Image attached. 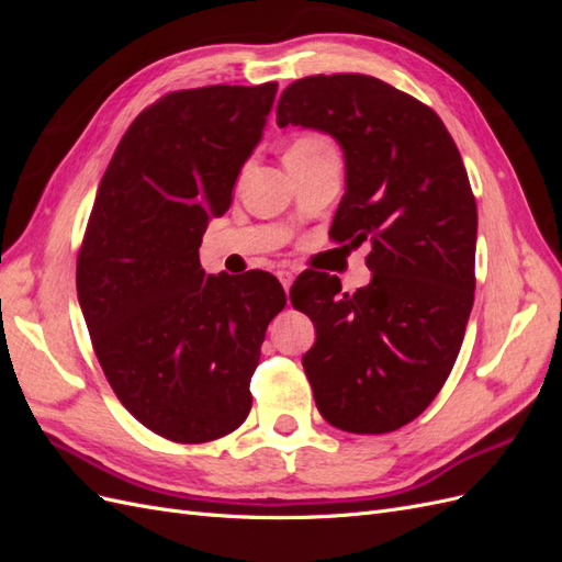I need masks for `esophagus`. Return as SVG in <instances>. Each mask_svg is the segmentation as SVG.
Masks as SVG:
<instances>
[{"mask_svg": "<svg viewBox=\"0 0 562 562\" xmlns=\"http://www.w3.org/2000/svg\"><path fill=\"white\" fill-rule=\"evenodd\" d=\"M279 281H281V285H283V291L288 293V291H291L293 281H295V274H293V271H288V269H281V271H279Z\"/></svg>", "mask_w": 562, "mask_h": 562, "instance_id": "obj_1", "label": "esophagus"}]
</instances>
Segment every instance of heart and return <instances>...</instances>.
I'll list each match as a JSON object with an SVG mask.
<instances>
[{
	"mask_svg": "<svg viewBox=\"0 0 562 562\" xmlns=\"http://www.w3.org/2000/svg\"><path fill=\"white\" fill-rule=\"evenodd\" d=\"M326 151H330V145L323 140L321 135H314V133L300 135V138H295L293 145L288 147V155H295V157H314V155H326Z\"/></svg>",
	"mask_w": 562,
	"mask_h": 562,
	"instance_id": "heart-1",
	"label": "heart"
}]
</instances>
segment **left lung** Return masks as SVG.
Segmentation results:
<instances>
[{
	"instance_id": "obj_1",
	"label": "left lung",
	"mask_w": 562,
	"mask_h": 562,
	"mask_svg": "<svg viewBox=\"0 0 562 562\" xmlns=\"http://www.w3.org/2000/svg\"><path fill=\"white\" fill-rule=\"evenodd\" d=\"M277 124L328 133L345 155L335 241L361 246L372 279H297L293 307L314 321L302 356L318 413L351 434H386L427 411L446 384L473 307L479 213L438 114L368 75L293 81Z\"/></svg>"
}]
</instances>
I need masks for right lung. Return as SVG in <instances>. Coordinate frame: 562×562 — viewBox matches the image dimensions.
Instances as JSON below:
<instances>
[{
	"instance_id": "add662e5",
	"label": "right lung",
	"mask_w": 562,
	"mask_h": 562,
	"mask_svg": "<svg viewBox=\"0 0 562 562\" xmlns=\"http://www.w3.org/2000/svg\"><path fill=\"white\" fill-rule=\"evenodd\" d=\"M277 81L168 93L135 116L100 180L77 295L126 411L176 443H206L250 413V378L285 304L267 271L206 274L199 246L262 131Z\"/></svg>"
}]
</instances>
